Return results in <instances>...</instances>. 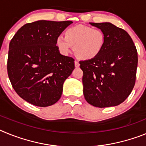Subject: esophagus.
Segmentation results:
<instances>
[{
  "instance_id": "obj_1",
  "label": "esophagus",
  "mask_w": 146,
  "mask_h": 146,
  "mask_svg": "<svg viewBox=\"0 0 146 146\" xmlns=\"http://www.w3.org/2000/svg\"><path fill=\"white\" fill-rule=\"evenodd\" d=\"M74 66H75L76 68H78V67H80L79 62L77 61V60H75V61H74Z\"/></svg>"
}]
</instances>
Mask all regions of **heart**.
<instances>
[{"label":"heart","mask_w":146,"mask_h":146,"mask_svg":"<svg viewBox=\"0 0 146 146\" xmlns=\"http://www.w3.org/2000/svg\"><path fill=\"white\" fill-rule=\"evenodd\" d=\"M105 44V36L99 28L85 25L69 28L65 31V36H59L56 45L64 55L70 52L74 47L75 55L81 60H91L102 52Z\"/></svg>","instance_id":"1"}]
</instances>
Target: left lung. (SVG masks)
Segmentation results:
<instances>
[{
  "instance_id": "obj_1",
  "label": "left lung",
  "mask_w": 146,
  "mask_h": 146,
  "mask_svg": "<svg viewBox=\"0 0 146 146\" xmlns=\"http://www.w3.org/2000/svg\"><path fill=\"white\" fill-rule=\"evenodd\" d=\"M102 31L105 44L98 56L80 61L83 94L97 108L117 106L129 96L135 84L137 52L129 33L110 23H90Z\"/></svg>"
}]
</instances>
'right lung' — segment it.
I'll return each instance as SVG.
<instances>
[{"label":"right lung","mask_w":146,"mask_h":146,"mask_svg":"<svg viewBox=\"0 0 146 146\" xmlns=\"http://www.w3.org/2000/svg\"><path fill=\"white\" fill-rule=\"evenodd\" d=\"M72 21L38 20L27 23L11 38L8 76L17 94L38 107L57 102L63 85L74 69V60L60 53L56 38Z\"/></svg>","instance_id":"1"}]
</instances>
